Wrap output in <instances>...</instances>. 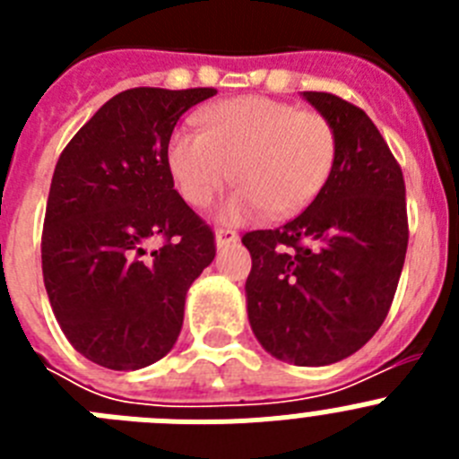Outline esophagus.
<instances>
[{
    "label": "esophagus",
    "instance_id": "obj_1",
    "mask_svg": "<svg viewBox=\"0 0 459 459\" xmlns=\"http://www.w3.org/2000/svg\"><path fill=\"white\" fill-rule=\"evenodd\" d=\"M238 241V234L234 230H218L216 232V246L218 248H227L232 243Z\"/></svg>",
    "mask_w": 459,
    "mask_h": 459
}]
</instances>
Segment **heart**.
<instances>
[{
  "label": "heart",
  "mask_w": 459,
  "mask_h": 459,
  "mask_svg": "<svg viewBox=\"0 0 459 459\" xmlns=\"http://www.w3.org/2000/svg\"><path fill=\"white\" fill-rule=\"evenodd\" d=\"M202 131L177 128L168 142V168L188 204L209 206L230 181L241 188L221 216L241 222L294 216L331 179L338 133L326 115L291 103L243 96L211 105L197 115Z\"/></svg>",
  "instance_id": "obj_1"
}]
</instances>
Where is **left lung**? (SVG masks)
Segmentation results:
<instances>
[{
  "mask_svg": "<svg viewBox=\"0 0 459 459\" xmlns=\"http://www.w3.org/2000/svg\"><path fill=\"white\" fill-rule=\"evenodd\" d=\"M338 133L331 179L278 230L243 234L255 338L294 366H331L386 319L409 243L403 169L370 117L335 93L303 91Z\"/></svg>",
  "mask_w": 459,
  "mask_h": 459,
  "instance_id": "8db88e82",
  "label": "left lung"
}]
</instances>
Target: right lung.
Wrapping results in <instances>:
<instances>
[{"mask_svg": "<svg viewBox=\"0 0 459 459\" xmlns=\"http://www.w3.org/2000/svg\"><path fill=\"white\" fill-rule=\"evenodd\" d=\"M211 96L126 89L56 160L43 280L64 335L96 366L140 370L163 359L181 333L186 291L216 257L213 230L174 190L165 158L179 117Z\"/></svg>", "mask_w": 459, "mask_h": 459, "instance_id": "add662e5", "label": "right lung"}]
</instances>
